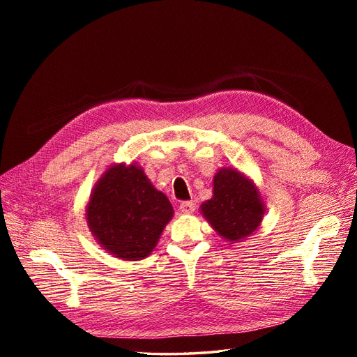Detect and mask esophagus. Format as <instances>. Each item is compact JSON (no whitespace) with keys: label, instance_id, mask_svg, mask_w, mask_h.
Returning <instances> with one entry per match:
<instances>
[{"label":"esophagus","instance_id":"1","mask_svg":"<svg viewBox=\"0 0 357 357\" xmlns=\"http://www.w3.org/2000/svg\"><path fill=\"white\" fill-rule=\"evenodd\" d=\"M178 208H180L181 213L190 214V213L195 211V202H193V201H183V202L178 205Z\"/></svg>","mask_w":357,"mask_h":357}]
</instances>
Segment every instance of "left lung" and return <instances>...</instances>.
I'll return each instance as SVG.
<instances>
[{
	"label": "left lung",
	"instance_id": "8db88e82",
	"mask_svg": "<svg viewBox=\"0 0 357 357\" xmlns=\"http://www.w3.org/2000/svg\"><path fill=\"white\" fill-rule=\"evenodd\" d=\"M213 228L228 241L245 238L264 218V204L253 183L241 172L220 169L214 177L213 198L201 205Z\"/></svg>",
	"mask_w": 357,
	"mask_h": 357
}]
</instances>
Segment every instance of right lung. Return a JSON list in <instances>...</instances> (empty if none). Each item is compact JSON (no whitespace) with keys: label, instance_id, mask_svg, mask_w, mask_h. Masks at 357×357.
<instances>
[{"label":"right lung","instance_id":"add662e5","mask_svg":"<svg viewBox=\"0 0 357 357\" xmlns=\"http://www.w3.org/2000/svg\"><path fill=\"white\" fill-rule=\"evenodd\" d=\"M172 205L135 165H116L95 186L86 210L89 229L119 259L138 261L153 250Z\"/></svg>","mask_w":357,"mask_h":357}]
</instances>
